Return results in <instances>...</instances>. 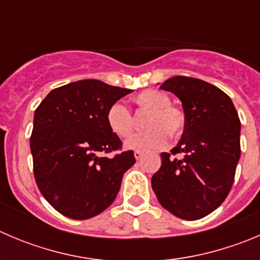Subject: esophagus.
Wrapping results in <instances>:
<instances>
[{"label": "esophagus", "mask_w": 260, "mask_h": 260, "mask_svg": "<svg viewBox=\"0 0 260 260\" xmlns=\"http://www.w3.org/2000/svg\"><path fill=\"white\" fill-rule=\"evenodd\" d=\"M134 157L137 158V159H140V158L143 157V153L139 152V150H135V152H134Z\"/></svg>", "instance_id": "obj_1"}]
</instances>
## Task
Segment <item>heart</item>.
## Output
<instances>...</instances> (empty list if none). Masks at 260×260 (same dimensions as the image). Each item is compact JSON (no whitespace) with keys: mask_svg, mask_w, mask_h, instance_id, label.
Wrapping results in <instances>:
<instances>
[{"mask_svg":"<svg viewBox=\"0 0 260 260\" xmlns=\"http://www.w3.org/2000/svg\"><path fill=\"white\" fill-rule=\"evenodd\" d=\"M134 103L139 112L148 113L144 121V127L148 130L128 139L126 148L134 150L158 149L166 144L167 137L170 139L181 137L186 125V116L181 108L172 105L167 93L148 89L134 98ZM106 120L111 132L121 139H126L134 132V116L122 102L110 106Z\"/></svg>","mask_w":260,"mask_h":260,"instance_id":"b5f03b06","label":"heart"}]
</instances>
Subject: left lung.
<instances>
[{"mask_svg": "<svg viewBox=\"0 0 260 260\" xmlns=\"http://www.w3.org/2000/svg\"><path fill=\"white\" fill-rule=\"evenodd\" d=\"M159 88L180 98L186 125L179 144L160 154L152 187L174 216L203 218L221 206L234 184L241 152L239 115L224 91L200 79L174 76ZM180 152L184 157L175 158Z\"/></svg>", "mask_w": 260, "mask_h": 260, "instance_id": "obj_1", "label": "left lung"}]
</instances>
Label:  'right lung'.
<instances>
[{"label": "right lung", "instance_id": "1", "mask_svg": "<svg viewBox=\"0 0 260 260\" xmlns=\"http://www.w3.org/2000/svg\"><path fill=\"white\" fill-rule=\"evenodd\" d=\"M130 89L85 79L56 88L37 107L30 137L37 186L57 212L88 219L111 206L134 152L108 127L111 105ZM118 151L112 158L100 152Z\"/></svg>", "mask_w": 260, "mask_h": 260}]
</instances>
